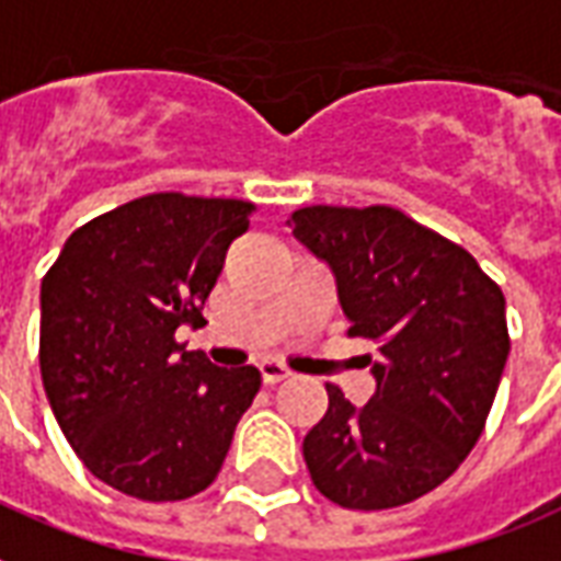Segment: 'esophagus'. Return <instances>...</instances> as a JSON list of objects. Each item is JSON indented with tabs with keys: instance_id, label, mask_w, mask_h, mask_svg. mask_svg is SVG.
<instances>
[{
	"instance_id": "1",
	"label": "esophagus",
	"mask_w": 561,
	"mask_h": 561,
	"mask_svg": "<svg viewBox=\"0 0 561 561\" xmlns=\"http://www.w3.org/2000/svg\"><path fill=\"white\" fill-rule=\"evenodd\" d=\"M262 379L264 385H279L285 382V379H290V370L282 362H273V358H267V362H262Z\"/></svg>"
}]
</instances>
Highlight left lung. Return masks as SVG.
<instances>
[{
	"label": "left lung",
	"instance_id": "obj_1",
	"mask_svg": "<svg viewBox=\"0 0 561 561\" xmlns=\"http://www.w3.org/2000/svg\"><path fill=\"white\" fill-rule=\"evenodd\" d=\"M288 224L335 273L347 335L379 350L362 409L327 385L302 442L311 482L344 508L405 506L480 442L508 356L506 297L465 247L391 205H309Z\"/></svg>",
	"mask_w": 561,
	"mask_h": 561
}]
</instances>
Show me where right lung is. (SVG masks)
Listing matches in <instances>:
<instances>
[{"label": "right lung", "mask_w": 561, "mask_h": 561, "mask_svg": "<svg viewBox=\"0 0 561 561\" xmlns=\"http://www.w3.org/2000/svg\"><path fill=\"white\" fill-rule=\"evenodd\" d=\"M255 205L147 194L67 238L41 285V376L84 468L149 503L205 491L262 374L214 367L176 329L203 323L226 250Z\"/></svg>", "instance_id": "right-lung-1"}]
</instances>
